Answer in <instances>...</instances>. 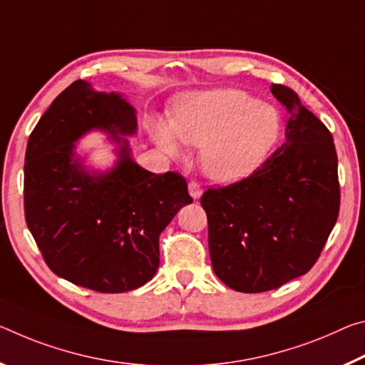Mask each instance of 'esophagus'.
<instances>
[{
	"label": "esophagus",
	"instance_id": "esophagus-1",
	"mask_svg": "<svg viewBox=\"0 0 365 365\" xmlns=\"http://www.w3.org/2000/svg\"><path fill=\"white\" fill-rule=\"evenodd\" d=\"M189 194L192 195V199H194V200H199V199H200V195H202V187H200V184H199V182H195V181H190V182H189Z\"/></svg>",
	"mask_w": 365,
	"mask_h": 365
}]
</instances>
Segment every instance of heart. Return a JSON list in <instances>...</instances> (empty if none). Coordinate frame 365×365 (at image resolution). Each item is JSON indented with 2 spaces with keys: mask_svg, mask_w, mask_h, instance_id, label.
I'll return each instance as SVG.
<instances>
[{
  "mask_svg": "<svg viewBox=\"0 0 365 365\" xmlns=\"http://www.w3.org/2000/svg\"><path fill=\"white\" fill-rule=\"evenodd\" d=\"M279 134L278 113L250 95L217 88L179 100L170 123L157 121L153 139L173 158L182 157L181 143L200 148V166L218 182L237 181L252 173Z\"/></svg>",
  "mask_w": 365,
  "mask_h": 365,
  "instance_id": "1",
  "label": "heart"
}]
</instances>
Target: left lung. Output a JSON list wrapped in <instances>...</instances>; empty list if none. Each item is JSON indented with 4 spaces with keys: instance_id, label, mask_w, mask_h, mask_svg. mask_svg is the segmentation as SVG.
I'll use <instances>...</instances> for the list:
<instances>
[{
    "instance_id": "obj_1",
    "label": "left lung",
    "mask_w": 365,
    "mask_h": 365,
    "mask_svg": "<svg viewBox=\"0 0 365 365\" xmlns=\"http://www.w3.org/2000/svg\"><path fill=\"white\" fill-rule=\"evenodd\" d=\"M272 93L289 113L286 142L252 175L200 199L213 272L241 292L277 289L306 274L339 212L331 133L289 87L273 83Z\"/></svg>"
}]
</instances>
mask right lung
<instances>
[{"instance_id": "right-lung-1", "label": "right lung", "mask_w": 365, "mask_h": 365, "mask_svg": "<svg viewBox=\"0 0 365 365\" xmlns=\"http://www.w3.org/2000/svg\"><path fill=\"white\" fill-rule=\"evenodd\" d=\"M93 128L118 143V161L91 173L74 141ZM135 110L121 93L76 81L53 100L27 142L24 210L53 273L97 292H126L150 282L158 239L179 208L192 202L178 173L155 175L130 158Z\"/></svg>"}]
</instances>
